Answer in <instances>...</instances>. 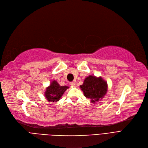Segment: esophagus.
I'll return each mask as SVG.
<instances>
[{"label":"esophagus","instance_id":"1","mask_svg":"<svg viewBox=\"0 0 148 148\" xmlns=\"http://www.w3.org/2000/svg\"><path fill=\"white\" fill-rule=\"evenodd\" d=\"M69 84L71 85V86H73V87H75V83L74 82H70V83H69Z\"/></svg>","mask_w":148,"mask_h":148}]
</instances>
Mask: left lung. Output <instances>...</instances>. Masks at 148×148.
Here are the masks:
<instances>
[{
	"mask_svg": "<svg viewBox=\"0 0 148 148\" xmlns=\"http://www.w3.org/2000/svg\"><path fill=\"white\" fill-rule=\"evenodd\" d=\"M80 87L83 92L84 95L90 99L92 103L101 100L106 94L108 88L107 82L102 77H97L94 75L87 77Z\"/></svg>",
	"mask_w": 148,
	"mask_h": 148,
	"instance_id": "1",
	"label": "left lung"
}]
</instances>
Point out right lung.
Returning <instances> with one entry per match:
<instances>
[{
  "mask_svg": "<svg viewBox=\"0 0 148 148\" xmlns=\"http://www.w3.org/2000/svg\"><path fill=\"white\" fill-rule=\"evenodd\" d=\"M68 88L69 87L66 86H60L56 80H53L50 84V86L46 88L45 97L49 102H57Z\"/></svg>",
  "mask_w": 148,
  "mask_h": 148,
  "instance_id": "obj_1",
  "label": "right lung"
}]
</instances>
